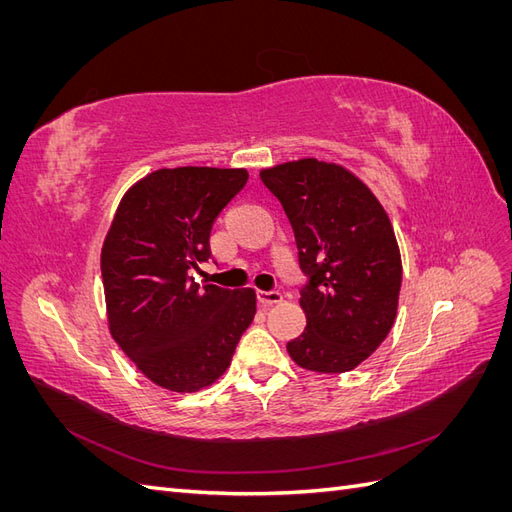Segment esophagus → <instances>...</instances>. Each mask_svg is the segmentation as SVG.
Segmentation results:
<instances>
[{
  "label": "esophagus",
  "mask_w": 512,
  "mask_h": 512,
  "mask_svg": "<svg viewBox=\"0 0 512 512\" xmlns=\"http://www.w3.org/2000/svg\"><path fill=\"white\" fill-rule=\"evenodd\" d=\"M282 292L280 290H258V301L262 305H277L282 303Z\"/></svg>",
  "instance_id": "1"
}]
</instances>
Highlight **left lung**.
Masks as SVG:
<instances>
[{"mask_svg":"<svg viewBox=\"0 0 512 512\" xmlns=\"http://www.w3.org/2000/svg\"><path fill=\"white\" fill-rule=\"evenodd\" d=\"M280 200L307 275L301 288L305 331L288 354L318 374L350 371L389 335L401 288V258L389 215L363 181L318 160L260 173Z\"/></svg>","mask_w":512,"mask_h":512,"instance_id":"left-lung-1","label":"left lung"}]
</instances>
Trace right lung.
Here are the masks:
<instances>
[{
	"label": "right lung",
	"mask_w": 512,
	"mask_h": 512,
	"mask_svg": "<svg viewBox=\"0 0 512 512\" xmlns=\"http://www.w3.org/2000/svg\"><path fill=\"white\" fill-rule=\"evenodd\" d=\"M247 183L243 168H162L119 203L102 247L108 327L143 374L175 393L218 380L256 314L252 288L200 286L215 218Z\"/></svg>",
	"instance_id": "right-lung-1"
}]
</instances>
